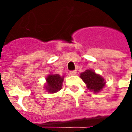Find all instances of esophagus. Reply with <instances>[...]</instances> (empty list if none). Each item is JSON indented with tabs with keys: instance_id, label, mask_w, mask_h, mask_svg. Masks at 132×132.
<instances>
[{
	"instance_id": "34e87169",
	"label": "esophagus",
	"mask_w": 132,
	"mask_h": 132,
	"mask_svg": "<svg viewBox=\"0 0 132 132\" xmlns=\"http://www.w3.org/2000/svg\"><path fill=\"white\" fill-rule=\"evenodd\" d=\"M70 74L72 75V76L76 75V70H71V71H70Z\"/></svg>"
}]
</instances>
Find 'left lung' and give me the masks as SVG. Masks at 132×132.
I'll use <instances>...</instances> for the list:
<instances>
[{"instance_id":"1","label":"left lung","mask_w":132,"mask_h":132,"mask_svg":"<svg viewBox=\"0 0 132 132\" xmlns=\"http://www.w3.org/2000/svg\"><path fill=\"white\" fill-rule=\"evenodd\" d=\"M80 77L87 84V87L94 93L100 92L105 86L106 82L104 81V79L91 70H87L81 73Z\"/></svg>"}]
</instances>
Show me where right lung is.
<instances>
[{
	"mask_svg": "<svg viewBox=\"0 0 132 132\" xmlns=\"http://www.w3.org/2000/svg\"><path fill=\"white\" fill-rule=\"evenodd\" d=\"M63 79V77L60 76L58 74L49 75L46 79L47 85L45 86V88L50 93L58 92L62 89Z\"/></svg>",
	"mask_w": 132,
	"mask_h": 132,
	"instance_id": "1",
	"label": "right lung"
}]
</instances>
